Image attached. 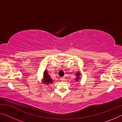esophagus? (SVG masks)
I'll return each mask as SVG.
<instances>
[{"mask_svg":"<svg viewBox=\"0 0 122 122\" xmlns=\"http://www.w3.org/2000/svg\"><path fill=\"white\" fill-rule=\"evenodd\" d=\"M65 77H61V78H60V80H61V81H65Z\"/></svg>","mask_w":122,"mask_h":122,"instance_id":"1","label":"esophagus"}]
</instances>
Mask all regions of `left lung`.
Listing matches in <instances>:
<instances>
[{"mask_svg": "<svg viewBox=\"0 0 122 122\" xmlns=\"http://www.w3.org/2000/svg\"><path fill=\"white\" fill-rule=\"evenodd\" d=\"M80 75H81V74H80V71H77V73H76V77L75 78V81L76 82H78L80 80Z\"/></svg>", "mask_w": 122, "mask_h": 122, "instance_id": "1", "label": "left lung"}]
</instances>
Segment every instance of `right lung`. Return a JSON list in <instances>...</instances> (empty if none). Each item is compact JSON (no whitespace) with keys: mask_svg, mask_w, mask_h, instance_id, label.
<instances>
[{"mask_svg":"<svg viewBox=\"0 0 122 122\" xmlns=\"http://www.w3.org/2000/svg\"><path fill=\"white\" fill-rule=\"evenodd\" d=\"M42 81V83L43 84H46V85H49V84H53V80H52V78H51L47 69H45V71L44 72V77H43Z\"/></svg>","mask_w":122,"mask_h":122,"instance_id":"obj_1","label":"right lung"}]
</instances>
